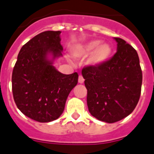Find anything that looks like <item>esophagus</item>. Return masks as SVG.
<instances>
[{
	"label": "esophagus",
	"instance_id": "obj_1",
	"mask_svg": "<svg viewBox=\"0 0 154 154\" xmlns=\"http://www.w3.org/2000/svg\"><path fill=\"white\" fill-rule=\"evenodd\" d=\"M84 81L85 79L83 78L82 75H80L79 77H78V82H79L80 84H82V83H84Z\"/></svg>",
	"mask_w": 154,
	"mask_h": 154
}]
</instances>
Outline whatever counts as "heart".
<instances>
[{"mask_svg": "<svg viewBox=\"0 0 154 154\" xmlns=\"http://www.w3.org/2000/svg\"><path fill=\"white\" fill-rule=\"evenodd\" d=\"M71 52L72 56L77 59L89 55L88 64L93 67H99L111 58L112 48L109 43H101V40L95 39L74 45Z\"/></svg>", "mask_w": 154, "mask_h": 154, "instance_id": "heart-1", "label": "heart"}]
</instances>
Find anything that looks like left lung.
Listing matches in <instances>:
<instances>
[{"label":"left lung","mask_w":154,"mask_h":154,"mask_svg":"<svg viewBox=\"0 0 154 154\" xmlns=\"http://www.w3.org/2000/svg\"><path fill=\"white\" fill-rule=\"evenodd\" d=\"M117 53L99 67L82 69L87 89V105L97 119L114 123L129 116L141 95L142 72L137 53L119 37Z\"/></svg>","instance_id":"obj_1"}]
</instances>
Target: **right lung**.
Returning a JSON list of instances; mask_svg holds the SVG:
<instances>
[{
	"mask_svg": "<svg viewBox=\"0 0 154 154\" xmlns=\"http://www.w3.org/2000/svg\"><path fill=\"white\" fill-rule=\"evenodd\" d=\"M60 31L41 32L24 45L12 75L14 101L20 112L39 122H49L62 114L78 74H63L53 61L62 57Z\"/></svg>",
	"mask_w": 154,
	"mask_h": 154,
	"instance_id": "obj_1",
	"label": "right lung"
}]
</instances>
